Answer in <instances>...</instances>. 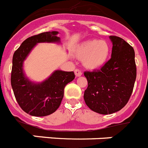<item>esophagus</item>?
<instances>
[{"mask_svg":"<svg viewBox=\"0 0 148 148\" xmlns=\"http://www.w3.org/2000/svg\"><path fill=\"white\" fill-rule=\"evenodd\" d=\"M75 76H76V77L81 76V75H82V71H81V70H78V69H76V70H75Z\"/></svg>","mask_w":148,"mask_h":148,"instance_id":"esophagus-1","label":"esophagus"}]
</instances>
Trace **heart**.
Returning a JSON list of instances; mask_svg holds the SVG:
<instances>
[{
	"mask_svg": "<svg viewBox=\"0 0 148 148\" xmlns=\"http://www.w3.org/2000/svg\"><path fill=\"white\" fill-rule=\"evenodd\" d=\"M110 52V45L105 40H89L84 41L76 47L75 55L83 59L84 65L90 70H95L104 66L108 60Z\"/></svg>",
	"mask_w": 148,
	"mask_h": 148,
	"instance_id": "heart-1",
	"label": "heart"
}]
</instances>
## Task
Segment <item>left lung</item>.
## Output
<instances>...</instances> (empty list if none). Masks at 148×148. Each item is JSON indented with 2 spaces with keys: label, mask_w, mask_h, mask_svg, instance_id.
I'll return each instance as SVG.
<instances>
[{
  "label": "left lung",
  "mask_w": 148,
  "mask_h": 148,
  "mask_svg": "<svg viewBox=\"0 0 148 148\" xmlns=\"http://www.w3.org/2000/svg\"><path fill=\"white\" fill-rule=\"evenodd\" d=\"M109 38L113 44L110 59L101 70L84 73L88 82L84 101L90 110L103 115L116 113L126 105L136 78L133 48L121 38Z\"/></svg>",
  "instance_id": "1"
}]
</instances>
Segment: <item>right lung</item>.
Segmentation results:
<instances>
[{
    "mask_svg": "<svg viewBox=\"0 0 148 148\" xmlns=\"http://www.w3.org/2000/svg\"><path fill=\"white\" fill-rule=\"evenodd\" d=\"M58 32L52 31L28 38L15 52L12 58L11 85L18 104L33 116H46L59 108L65 86L75 78L73 72L55 70L41 82H32L26 75L23 62L39 43L61 44Z\"/></svg>",
    "mask_w": 148,
    "mask_h": 148,
    "instance_id": "obj_1",
    "label": "right lung"
}]
</instances>
